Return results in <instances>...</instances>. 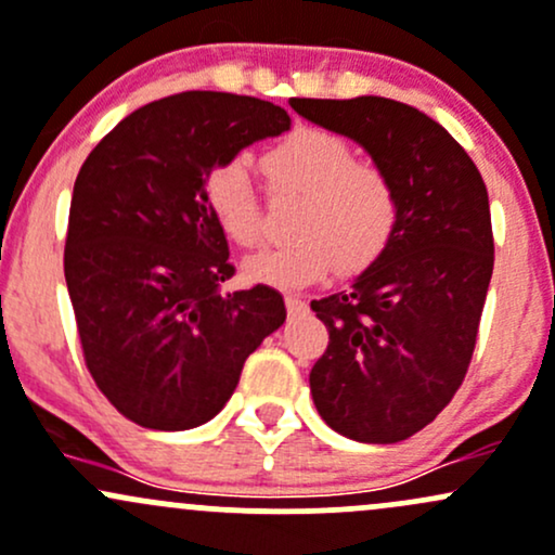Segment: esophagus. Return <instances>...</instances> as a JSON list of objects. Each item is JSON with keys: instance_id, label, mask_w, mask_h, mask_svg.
<instances>
[{"instance_id": "1", "label": "esophagus", "mask_w": 555, "mask_h": 555, "mask_svg": "<svg viewBox=\"0 0 555 555\" xmlns=\"http://www.w3.org/2000/svg\"><path fill=\"white\" fill-rule=\"evenodd\" d=\"M284 302H287V310L292 315L306 313V310H308V302L302 300V297H297V295H287V297H284Z\"/></svg>"}]
</instances>
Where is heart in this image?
Instances as JSON below:
<instances>
[{
  "instance_id": "obj_1",
  "label": "heart",
  "mask_w": 555,
  "mask_h": 555,
  "mask_svg": "<svg viewBox=\"0 0 555 555\" xmlns=\"http://www.w3.org/2000/svg\"><path fill=\"white\" fill-rule=\"evenodd\" d=\"M260 166L273 192L300 194L292 212L295 240L245 263L253 282L271 287H306L337 263L361 271L374 263L400 227V192L392 176L337 133L300 126L268 144ZM212 221L234 245L255 247L263 240V208L245 160L212 166L203 184Z\"/></svg>"
}]
</instances>
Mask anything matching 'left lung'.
<instances>
[{"instance_id":"1","label":"left lung","mask_w":555,"mask_h":555,"mask_svg":"<svg viewBox=\"0 0 555 555\" xmlns=\"http://www.w3.org/2000/svg\"><path fill=\"white\" fill-rule=\"evenodd\" d=\"M395 179L400 227L347 292L310 302L328 345L310 369L321 418L389 446L435 422L464 382L492 276L490 199L477 166L429 115L385 96L292 100Z\"/></svg>"}]
</instances>
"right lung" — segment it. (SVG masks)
<instances>
[{
	"instance_id": "obj_1",
	"label": "right lung",
	"mask_w": 555,
	"mask_h": 555,
	"mask_svg": "<svg viewBox=\"0 0 555 555\" xmlns=\"http://www.w3.org/2000/svg\"><path fill=\"white\" fill-rule=\"evenodd\" d=\"M287 129L273 102L184 91L133 109L78 170L65 282L91 379L129 422H210L287 319L263 284L221 295L234 266L203 194L212 166Z\"/></svg>"
}]
</instances>
